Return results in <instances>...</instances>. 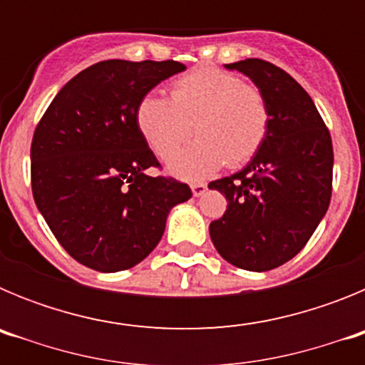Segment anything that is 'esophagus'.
Returning a JSON list of instances; mask_svg holds the SVG:
<instances>
[{"label": "esophagus", "instance_id": "esophagus-1", "mask_svg": "<svg viewBox=\"0 0 365 365\" xmlns=\"http://www.w3.org/2000/svg\"><path fill=\"white\" fill-rule=\"evenodd\" d=\"M205 192H206V185H202V182H195V185H192V193L195 195V197H201Z\"/></svg>", "mask_w": 365, "mask_h": 365}]
</instances>
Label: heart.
Instances as JSON below:
<instances>
[{"instance_id":"heart-1","label":"heart","mask_w":365,"mask_h":365,"mask_svg":"<svg viewBox=\"0 0 365 365\" xmlns=\"http://www.w3.org/2000/svg\"><path fill=\"white\" fill-rule=\"evenodd\" d=\"M137 128L148 146L166 159L191 136L198 143L168 160V173L201 180L225 166L248 163L270 131L269 98L234 73L202 67L175 80L170 100L146 95L137 106Z\"/></svg>"}]
</instances>
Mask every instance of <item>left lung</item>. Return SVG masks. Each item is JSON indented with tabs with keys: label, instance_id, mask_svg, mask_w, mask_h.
Segmentation results:
<instances>
[{
	"label": "left lung",
	"instance_id": "1",
	"mask_svg": "<svg viewBox=\"0 0 365 365\" xmlns=\"http://www.w3.org/2000/svg\"><path fill=\"white\" fill-rule=\"evenodd\" d=\"M265 93L270 131L252 160L208 188L228 206L210 222V237L228 263L252 272L296 256L320 225L333 190V143L307 91L274 63L248 58L227 63Z\"/></svg>",
	"mask_w": 365,
	"mask_h": 365
}]
</instances>
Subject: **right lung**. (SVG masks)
<instances>
[{"label":"right lung","mask_w":365,"mask_h":365,"mask_svg":"<svg viewBox=\"0 0 365 365\" xmlns=\"http://www.w3.org/2000/svg\"><path fill=\"white\" fill-rule=\"evenodd\" d=\"M166 62L104 60L60 89L31 146L32 195L71 257L98 272L135 267L159 245L170 210L192 197L159 166L137 128L138 102L185 71Z\"/></svg>","instance_id":"1"}]
</instances>
